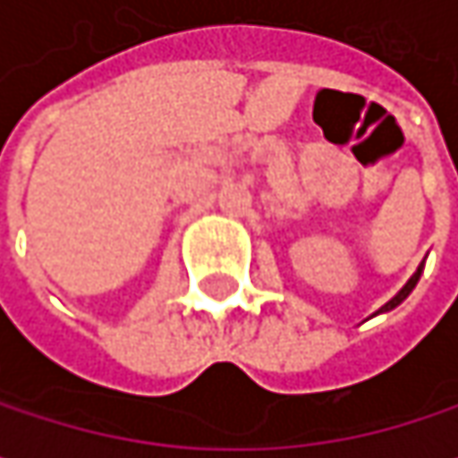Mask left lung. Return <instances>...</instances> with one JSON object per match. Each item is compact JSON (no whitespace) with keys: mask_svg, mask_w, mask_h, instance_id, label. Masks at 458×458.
I'll return each mask as SVG.
<instances>
[{"mask_svg":"<svg viewBox=\"0 0 458 458\" xmlns=\"http://www.w3.org/2000/svg\"><path fill=\"white\" fill-rule=\"evenodd\" d=\"M421 267H424V265H419V267H416V273H413L411 278H409V284H406V286H403V289H401V292H398V294H395V297H393V300H390V302H387V305H385L382 310H377V313H387V310H393V308H398V305H401V302H403V300H406V297L411 294L413 286L419 284V276H421Z\"/></svg>","mask_w":458,"mask_h":458,"instance_id":"left-lung-1","label":"left lung"}]
</instances>
